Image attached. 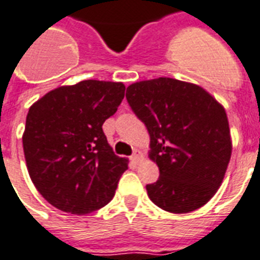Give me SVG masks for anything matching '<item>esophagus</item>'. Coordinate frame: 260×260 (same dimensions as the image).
I'll use <instances>...</instances> for the list:
<instances>
[{
  "label": "esophagus",
  "mask_w": 260,
  "mask_h": 260,
  "mask_svg": "<svg viewBox=\"0 0 260 260\" xmlns=\"http://www.w3.org/2000/svg\"><path fill=\"white\" fill-rule=\"evenodd\" d=\"M140 158H141V154H140V151L138 150H136L134 151V153H133V155H132V161L133 162H138V161H140Z\"/></svg>",
  "instance_id": "1"
}]
</instances>
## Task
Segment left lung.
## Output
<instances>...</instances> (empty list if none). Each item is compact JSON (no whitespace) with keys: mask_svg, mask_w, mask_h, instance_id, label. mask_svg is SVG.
<instances>
[{"mask_svg":"<svg viewBox=\"0 0 260 260\" xmlns=\"http://www.w3.org/2000/svg\"><path fill=\"white\" fill-rule=\"evenodd\" d=\"M126 99L150 136L159 169L146 185L157 207L188 213L207 204L223 182L232 142L225 110L204 88L172 78L137 82Z\"/></svg>","mask_w":260,"mask_h":260,"instance_id":"1","label":"left lung"}]
</instances>
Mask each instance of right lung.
Listing matches in <instances>:
<instances>
[{
    "label": "right lung",
    "instance_id": "obj_1",
    "mask_svg": "<svg viewBox=\"0 0 260 260\" xmlns=\"http://www.w3.org/2000/svg\"><path fill=\"white\" fill-rule=\"evenodd\" d=\"M124 84L83 80L30 106L22 146L30 180L63 212L86 215L109 204L127 159L114 154L103 123L117 113Z\"/></svg>",
    "mask_w": 260,
    "mask_h": 260
}]
</instances>
